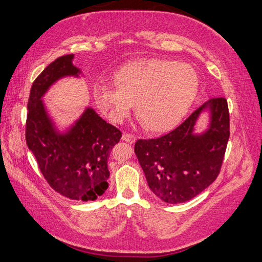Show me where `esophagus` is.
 Wrapping results in <instances>:
<instances>
[{
	"label": "esophagus",
	"instance_id": "34e87169",
	"mask_svg": "<svg viewBox=\"0 0 262 262\" xmlns=\"http://www.w3.org/2000/svg\"><path fill=\"white\" fill-rule=\"evenodd\" d=\"M122 139L124 141H126V143H128V144H134L136 141V136L131 135V134H127V132H124Z\"/></svg>",
	"mask_w": 262,
	"mask_h": 262
}]
</instances>
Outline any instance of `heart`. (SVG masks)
<instances>
[{
    "label": "heart",
    "instance_id": "obj_1",
    "mask_svg": "<svg viewBox=\"0 0 262 262\" xmlns=\"http://www.w3.org/2000/svg\"><path fill=\"white\" fill-rule=\"evenodd\" d=\"M115 85H94V98L113 123H123L135 109L147 128L167 131L177 126L199 92V76L186 62L140 59L114 73Z\"/></svg>",
    "mask_w": 262,
    "mask_h": 262
}]
</instances>
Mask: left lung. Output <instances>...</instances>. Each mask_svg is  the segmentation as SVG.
I'll return each instance as SVG.
<instances>
[{
  "label": "left lung",
  "instance_id": "8db88e82",
  "mask_svg": "<svg viewBox=\"0 0 262 262\" xmlns=\"http://www.w3.org/2000/svg\"><path fill=\"white\" fill-rule=\"evenodd\" d=\"M208 115V125L195 131L201 115ZM230 137L228 101L210 98L181 125L156 139H139L135 153L149 189L170 204L187 202L215 181Z\"/></svg>",
  "mask_w": 262,
  "mask_h": 262
}]
</instances>
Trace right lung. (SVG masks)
Returning a JSON list of instances; mask_svg holds the SVG:
<instances>
[{
    "instance_id": "add662e5",
    "label": "right lung",
    "mask_w": 262,
    "mask_h": 262,
    "mask_svg": "<svg viewBox=\"0 0 262 262\" xmlns=\"http://www.w3.org/2000/svg\"><path fill=\"white\" fill-rule=\"evenodd\" d=\"M74 54L51 62L32 83L28 102L27 144L40 171L55 191L71 200L95 201L108 188V159L122 132L106 123L92 106L70 126L59 128L42 97L63 78H81Z\"/></svg>"
}]
</instances>
